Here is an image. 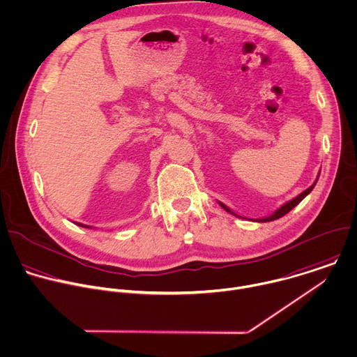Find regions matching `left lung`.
Segmentation results:
<instances>
[{
  "label": "left lung",
  "instance_id": "8db88e82",
  "mask_svg": "<svg viewBox=\"0 0 357 357\" xmlns=\"http://www.w3.org/2000/svg\"><path fill=\"white\" fill-rule=\"evenodd\" d=\"M315 183H317V180H315ZM315 183L311 185V187H308L305 191H303L300 195H297L296 198H293L291 201H289V202H286V204H283L279 209H276L272 215H269V216H266V218H262V219H252V220H255V222H271V220H275V219H279V218H282V216H284L287 212H290L305 195H308L310 192H311V190L314 188V185H315ZM220 204V206L225 209V211H227L229 213H231V215H234V216H238L237 213H234L233 211H230L225 204H222V202H219ZM238 218H241V216H238Z\"/></svg>",
  "mask_w": 357,
  "mask_h": 357
}]
</instances>
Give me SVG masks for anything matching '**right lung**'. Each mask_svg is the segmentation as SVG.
Segmentation results:
<instances>
[{"label": "right lung", "instance_id": "add662e5", "mask_svg": "<svg viewBox=\"0 0 357 357\" xmlns=\"http://www.w3.org/2000/svg\"><path fill=\"white\" fill-rule=\"evenodd\" d=\"M77 225H78V226H82V227H88V229L91 227V226H88V225H82V223H78V222H77Z\"/></svg>", "mask_w": 357, "mask_h": 357}]
</instances>
